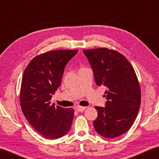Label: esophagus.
Returning <instances> with one entry per match:
<instances>
[{
	"instance_id": "esophagus-1",
	"label": "esophagus",
	"mask_w": 159,
	"mask_h": 159,
	"mask_svg": "<svg viewBox=\"0 0 159 159\" xmlns=\"http://www.w3.org/2000/svg\"><path fill=\"white\" fill-rule=\"evenodd\" d=\"M87 107H82V106H77L76 107V110L78 112H83L84 110L86 109Z\"/></svg>"
}]
</instances>
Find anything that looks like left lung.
<instances>
[{
    "label": "left lung",
    "mask_w": 159,
    "mask_h": 159,
    "mask_svg": "<svg viewBox=\"0 0 159 159\" xmlns=\"http://www.w3.org/2000/svg\"><path fill=\"white\" fill-rule=\"evenodd\" d=\"M98 86H105V107L95 106L93 121L100 135L114 138L132 127L140 106L141 93L136 74L128 60L119 52L105 48L84 50Z\"/></svg>",
    "instance_id": "1"
}]
</instances>
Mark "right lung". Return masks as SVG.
Instances as JSON below:
<instances>
[{"label": "right lung", "instance_id": "1", "mask_svg": "<svg viewBox=\"0 0 159 159\" xmlns=\"http://www.w3.org/2000/svg\"><path fill=\"white\" fill-rule=\"evenodd\" d=\"M78 51H51L34 57L26 67L21 80L20 104L30 125L48 139H57L70 130L73 108L51 104L61 85L65 66Z\"/></svg>", "mask_w": 159, "mask_h": 159}]
</instances>
